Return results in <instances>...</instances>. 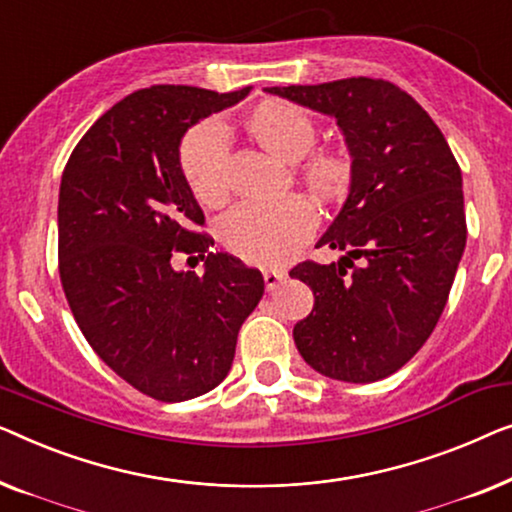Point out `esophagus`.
<instances>
[{"instance_id": "obj_1", "label": "esophagus", "mask_w": 512, "mask_h": 512, "mask_svg": "<svg viewBox=\"0 0 512 512\" xmlns=\"http://www.w3.org/2000/svg\"><path fill=\"white\" fill-rule=\"evenodd\" d=\"M285 278H287V273H285V271H278V269H266V271H264V283H266V290L273 292L280 283H283Z\"/></svg>"}]
</instances>
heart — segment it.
<instances>
[{
	"mask_svg": "<svg viewBox=\"0 0 512 512\" xmlns=\"http://www.w3.org/2000/svg\"><path fill=\"white\" fill-rule=\"evenodd\" d=\"M255 136L264 148L297 163V174L320 199H336L350 183L352 164L338 148H313L318 125L311 113L290 102H271L253 115ZM190 192L201 204H218L232 183V134L220 118L201 120L185 134L178 153ZM318 213L304 197L276 201L246 199L218 220L220 241L248 262L276 264L311 239Z\"/></svg>",
	"mask_w": 512,
	"mask_h": 512,
	"instance_id": "1",
	"label": "heart"
}]
</instances>
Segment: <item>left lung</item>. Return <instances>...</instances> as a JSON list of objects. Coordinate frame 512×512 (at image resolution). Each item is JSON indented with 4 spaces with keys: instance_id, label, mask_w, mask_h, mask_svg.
<instances>
[{
    "instance_id": "left-lung-1",
    "label": "left lung",
    "mask_w": 512,
    "mask_h": 512,
    "mask_svg": "<svg viewBox=\"0 0 512 512\" xmlns=\"http://www.w3.org/2000/svg\"><path fill=\"white\" fill-rule=\"evenodd\" d=\"M334 115L352 155L343 211L318 246L341 262L290 271L315 294L294 327L322 376L373 383L399 371L431 336L466 246L462 169L429 113L383 78L269 88Z\"/></svg>"
}]
</instances>
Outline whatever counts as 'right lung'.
<instances>
[{"label":"right lung","instance_id":"obj_1","mask_svg":"<svg viewBox=\"0 0 512 512\" xmlns=\"http://www.w3.org/2000/svg\"><path fill=\"white\" fill-rule=\"evenodd\" d=\"M250 88L136 90L106 111L69 155L57 204V257L69 308L92 350L150 399L187 401L218 387L264 278L211 253L178 143L187 127L241 102ZM207 273L174 272L173 257Z\"/></svg>","mask_w":512,"mask_h":512}]
</instances>
